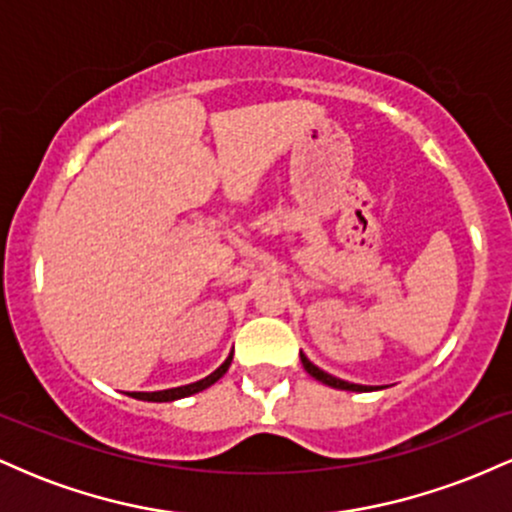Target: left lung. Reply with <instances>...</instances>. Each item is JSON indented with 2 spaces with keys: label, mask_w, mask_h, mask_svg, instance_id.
<instances>
[{
  "label": "left lung",
  "mask_w": 512,
  "mask_h": 512,
  "mask_svg": "<svg viewBox=\"0 0 512 512\" xmlns=\"http://www.w3.org/2000/svg\"><path fill=\"white\" fill-rule=\"evenodd\" d=\"M301 361H303V368L308 370V373L313 375L315 380H320L322 385H330V387H337V390H349V392H368V390H375V387H370V385H356V383H346V380H342V378H334V375L325 373V370H322V368H317L315 363L310 361V358L303 354V351H301Z\"/></svg>",
  "instance_id": "obj_1"
}]
</instances>
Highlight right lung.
<instances>
[{
  "instance_id": "right-lung-1",
  "label": "right lung",
  "mask_w": 512,
  "mask_h": 512,
  "mask_svg": "<svg viewBox=\"0 0 512 512\" xmlns=\"http://www.w3.org/2000/svg\"><path fill=\"white\" fill-rule=\"evenodd\" d=\"M231 361H233V351H231V354H228L226 361H223L221 366L214 370V373H209L207 378L197 380V383L182 385V387H170V390H158V392H127V395L134 397V399H144V402H175V399L197 395V392L207 390V387L214 385L216 380L223 378V375H226L228 366H231Z\"/></svg>"
}]
</instances>
